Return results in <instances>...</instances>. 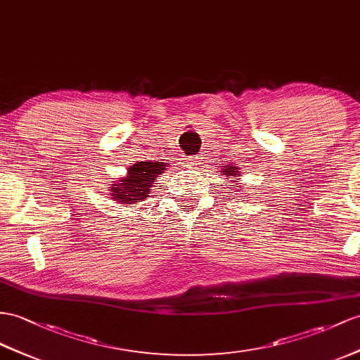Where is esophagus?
Returning <instances> with one entry per match:
<instances>
[{"label": "esophagus", "instance_id": "1", "mask_svg": "<svg viewBox=\"0 0 360 360\" xmlns=\"http://www.w3.org/2000/svg\"><path fill=\"white\" fill-rule=\"evenodd\" d=\"M203 157H201V154L198 155H194V157H188V163L191 168H198L200 165H203Z\"/></svg>", "mask_w": 360, "mask_h": 360}]
</instances>
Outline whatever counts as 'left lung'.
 I'll return each instance as SVG.
<instances>
[{
	"label": "left lung",
	"instance_id": "1",
	"mask_svg": "<svg viewBox=\"0 0 360 360\" xmlns=\"http://www.w3.org/2000/svg\"><path fill=\"white\" fill-rule=\"evenodd\" d=\"M221 172H223L224 177L231 179V181L233 183L232 186L236 189L235 192H241V188L238 186V185H241V183H238V180H240V175H241L243 172L240 171V168H235V166H231V165H229V168H226V166H224Z\"/></svg>",
	"mask_w": 360,
	"mask_h": 360
}]
</instances>
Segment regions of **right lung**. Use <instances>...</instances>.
<instances>
[{
  "label": "right lung",
  "instance_id": "obj_1",
  "mask_svg": "<svg viewBox=\"0 0 360 360\" xmlns=\"http://www.w3.org/2000/svg\"><path fill=\"white\" fill-rule=\"evenodd\" d=\"M168 169V163L163 162H137L131 165L125 177L112 181L110 195L119 205H136L150 195L154 180Z\"/></svg>",
  "mask_w": 360,
  "mask_h": 360
}]
</instances>
